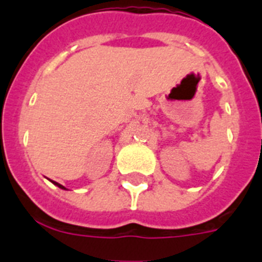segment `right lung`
Listing matches in <instances>:
<instances>
[{"label":"right lung","mask_w":262,"mask_h":262,"mask_svg":"<svg viewBox=\"0 0 262 262\" xmlns=\"http://www.w3.org/2000/svg\"><path fill=\"white\" fill-rule=\"evenodd\" d=\"M52 184H55V185H56V186H59V187H60V189H64V190H66V187L62 186V185L57 184V182H55V181H52Z\"/></svg>","instance_id":"add662e5"}]
</instances>
